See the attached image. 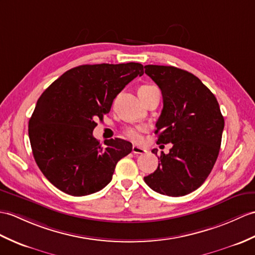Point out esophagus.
I'll return each instance as SVG.
<instances>
[{
    "instance_id": "esophagus-1",
    "label": "esophagus",
    "mask_w": 255,
    "mask_h": 255,
    "mask_svg": "<svg viewBox=\"0 0 255 255\" xmlns=\"http://www.w3.org/2000/svg\"><path fill=\"white\" fill-rule=\"evenodd\" d=\"M132 152L134 153V154H143V153L146 152V150L143 149V147H141V146L133 145L132 146Z\"/></svg>"
}]
</instances>
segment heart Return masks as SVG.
<instances>
[{
  "instance_id": "b5f03b06",
  "label": "heart",
  "mask_w": 255,
  "mask_h": 255,
  "mask_svg": "<svg viewBox=\"0 0 255 255\" xmlns=\"http://www.w3.org/2000/svg\"><path fill=\"white\" fill-rule=\"evenodd\" d=\"M153 89H156V87L151 86V85H146V86H142L139 90V93H145L149 92ZM144 131V127L142 126H133V127H128L125 129V134L127 135V138L130 139L131 141L134 142H140L142 140V132Z\"/></svg>"
}]
</instances>
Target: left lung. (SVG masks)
Returning a JSON list of instances; mask_svg holds the SVG:
<instances>
[{
	"mask_svg": "<svg viewBox=\"0 0 255 255\" xmlns=\"http://www.w3.org/2000/svg\"><path fill=\"white\" fill-rule=\"evenodd\" d=\"M145 74L161 89L163 110L156 122L161 153L154 173L144 177L152 190L182 197L202 185L220 153L224 117L214 94L193 74L174 66L146 65ZM152 152L157 154V149Z\"/></svg>",
	"mask_w": 255,
	"mask_h": 255,
	"instance_id": "obj_1",
	"label": "left lung"
}]
</instances>
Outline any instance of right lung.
<instances>
[{"mask_svg": "<svg viewBox=\"0 0 255 255\" xmlns=\"http://www.w3.org/2000/svg\"><path fill=\"white\" fill-rule=\"evenodd\" d=\"M142 75L139 63L81 65L41 94L28 133L34 161L52 185L82 197L110 183L117 162L131 152L132 144L115 138L103 146L92 131L117 94Z\"/></svg>", "mask_w": 255, "mask_h": 255, "instance_id": "obj_1", "label": "right lung"}]
</instances>
